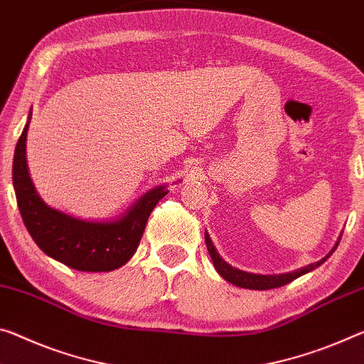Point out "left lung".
Wrapping results in <instances>:
<instances>
[{
  "mask_svg": "<svg viewBox=\"0 0 364 364\" xmlns=\"http://www.w3.org/2000/svg\"><path fill=\"white\" fill-rule=\"evenodd\" d=\"M338 241H340V238H338ZM338 241H337V245L332 247L331 252H328L327 256L322 257L321 261L306 265V267L296 269V270H293V272H287V274H280V275H261V274L245 272V270L235 269L230 264L225 262L223 259L220 257V255L217 252L215 246L212 245V240L209 238V233H205L207 251H209V255L212 257V262H213V267H215L217 272L220 274L225 280L230 282V284H233L236 287H241V288H250V290H270V288L284 287L287 284H290V282H293L295 279H298V277L311 272V270L319 267L322 262H326L327 259L332 256V252L337 250Z\"/></svg>",
  "mask_w": 364,
  "mask_h": 364,
  "instance_id": "left-lung-1",
  "label": "left lung"
}]
</instances>
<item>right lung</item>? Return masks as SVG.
<instances>
[{"mask_svg":"<svg viewBox=\"0 0 364 364\" xmlns=\"http://www.w3.org/2000/svg\"><path fill=\"white\" fill-rule=\"evenodd\" d=\"M28 121L14 151L13 184L17 207L32 240L47 256L82 272H112L124 265L139 246L149 215L168 189L165 184L152 188L123 215L109 222L82 220L56 210L43 203L28 176Z\"/></svg>","mask_w":364,"mask_h":364,"instance_id":"right-lung-1","label":"right lung"}]
</instances>
